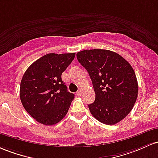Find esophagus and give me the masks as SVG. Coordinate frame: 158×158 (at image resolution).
<instances>
[{
	"mask_svg": "<svg viewBox=\"0 0 158 158\" xmlns=\"http://www.w3.org/2000/svg\"><path fill=\"white\" fill-rule=\"evenodd\" d=\"M77 95H78V96H81V95H82V90H81V89H79L78 91L77 92Z\"/></svg>",
	"mask_w": 158,
	"mask_h": 158,
	"instance_id": "esophagus-1",
	"label": "esophagus"
}]
</instances>
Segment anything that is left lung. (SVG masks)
<instances>
[{
  "label": "left lung",
  "mask_w": 158,
  "mask_h": 158,
  "mask_svg": "<svg viewBox=\"0 0 158 158\" xmlns=\"http://www.w3.org/2000/svg\"><path fill=\"white\" fill-rule=\"evenodd\" d=\"M77 58L93 81L95 100L88 105L90 113L102 123H118L131 112L137 98L132 66L117 53L104 49L79 51Z\"/></svg>",
  "instance_id": "8db88e82"
}]
</instances>
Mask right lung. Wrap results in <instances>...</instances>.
I'll list each match as a JSON object with an SVG mask.
<instances>
[{
  "mask_svg": "<svg viewBox=\"0 0 158 158\" xmlns=\"http://www.w3.org/2000/svg\"><path fill=\"white\" fill-rule=\"evenodd\" d=\"M75 53L48 54L28 67L20 85V98L26 111L37 122L54 125L61 121L74 98L61 75Z\"/></svg>",
  "mask_w": 158,
  "mask_h": 158,
  "instance_id": "add662e5",
  "label": "right lung"
}]
</instances>
